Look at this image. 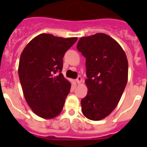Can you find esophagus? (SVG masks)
I'll return each instance as SVG.
<instances>
[{
	"label": "esophagus",
	"mask_w": 147,
	"mask_h": 147,
	"mask_svg": "<svg viewBox=\"0 0 147 147\" xmlns=\"http://www.w3.org/2000/svg\"><path fill=\"white\" fill-rule=\"evenodd\" d=\"M76 83L78 84V85H79V84H81V82H82V78L81 76H78V78H76Z\"/></svg>",
	"instance_id": "34e87169"
}]
</instances>
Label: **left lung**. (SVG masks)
<instances>
[{"label":"left lung","instance_id":"1","mask_svg":"<svg viewBox=\"0 0 147 147\" xmlns=\"http://www.w3.org/2000/svg\"><path fill=\"white\" fill-rule=\"evenodd\" d=\"M77 49L85 57L87 95L81 100L88 119L100 121L117 107L127 82L128 62L122 47L105 33L82 37Z\"/></svg>","mask_w":147,"mask_h":147}]
</instances>
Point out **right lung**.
I'll list each match as a JSON object with an SVG mask.
<instances>
[{
    "label": "right lung",
    "instance_id": "add662e5",
    "mask_svg": "<svg viewBox=\"0 0 147 147\" xmlns=\"http://www.w3.org/2000/svg\"><path fill=\"white\" fill-rule=\"evenodd\" d=\"M77 39L42 33L33 38L20 55L18 75L24 98L42 118H54L62 111L71 88L61 73L62 58Z\"/></svg>",
    "mask_w": 147,
    "mask_h": 147
}]
</instances>
